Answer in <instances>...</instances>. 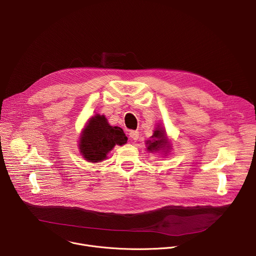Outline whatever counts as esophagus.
Returning a JSON list of instances; mask_svg holds the SVG:
<instances>
[{
    "instance_id": "obj_1",
    "label": "esophagus",
    "mask_w": 256,
    "mask_h": 256,
    "mask_svg": "<svg viewBox=\"0 0 256 256\" xmlns=\"http://www.w3.org/2000/svg\"><path fill=\"white\" fill-rule=\"evenodd\" d=\"M130 138L132 140H138V138H140L138 132H136V130H132V132H130Z\"/></svg>"
}]
</instances>
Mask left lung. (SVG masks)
Here are the masks:
<instances>
[{
  "instance_id": "8db88e82",
  "label": "left lung",
  "mask_w": 256,
  "mask_h": 256,
  "mask_svg": "<svg viewBox=\"0 0 256 256\" xmlns=\"http://www.w3.org/2000/svg\"><path fill=\"white\" fill-rule=\"evenodd\" d=\"M146 144H147V150L149 152H162L164 153L163 155L165 156L172 149L171 142L168 140L165 130L159 124L155 128L154 134L151 136V140H148L146 142Z\"/></svg>"
}]
</instances>
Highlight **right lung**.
Returning <instances> with one entry per match:
<instances>
[{
    "label": "right lung",
    "mask_w": 256,
    "mask_h": 256,
    "mask_svg": "<svg viewBox=\"0 0 256 256\" xmlns=\"http://www.w3.org/2000/svg\"><path fill=\"white\" fill-rule=\"evenodd\" d=\"M122 128L108 124L105 116L95 114L86 122L79 138V151L83 158L91 163H99L107 158L116 144H126Z\"/></svg>",
    "instance_id": "1"
}]
</instances>
